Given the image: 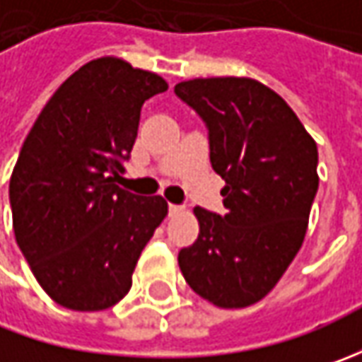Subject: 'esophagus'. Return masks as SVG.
Here are the masks:
<instances>
[{"instance_id": "34e87169", "label": "esophagus", "mask_w": 362, "mask_h": 362, "mask_svg": "<svg viewBox=\"0 0 362 362\" xmlns=\"http://www.w3.org/2000/svg\"><path fill=\"white\" fill-rule=\"evenodd\" d=\"M183 205H175V203H169V216H179V214H183Z\"/></svg>"}]
</instances>
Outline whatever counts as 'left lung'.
I'll return each mask as SVG.
<instances>
[{
  "instance_id": "obj_1",
  "label": "left lung",
  "mask_w": 362,
  "mask_h": 362,
  "mask_svg": "<svg viewBox=\"0 0 362 362\" xmlns=\"http://www.w3.org/2000/svg\"><path fill=\"white\" fill-rule=\"evenodd\" d=\"M175 94L205 122L226 216L193 214L199 235L179 252L193 292L219 308L262 300L304 242L318 191V148L282 96L252 78H195Z\"/></svg>"
}]
</instances>
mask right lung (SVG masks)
Wrapping results in <instances>:
<instances>
[{"instance_id":"right-lung-1","label":"right lung","mask_w":362,"mask_h":362,"mask_svg":"<svg viewBox=\"0 0 362 362\" xmlns=\"http://www.w3.org/2000/svg\"><path fill=\"white\" fill-rule=\"evenodd\" d=\"M169 88L120 58L84 64L35 119L9 179L13 233L35 280L70 310L115 306L167 216L160 195L119 187L141 108Z\"/></svg>"}]
</instances>
